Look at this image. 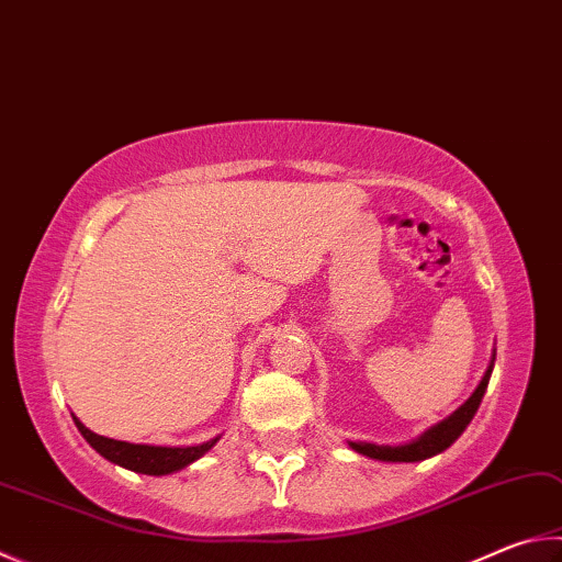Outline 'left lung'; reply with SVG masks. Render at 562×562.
I'll use <instances>...</instances> for the list:
<instances>
[{
  "mask_svg": "<svg viewBox=\"0 0 562 562\" xmlns=\"http://www.w3.org/2000/svg\"><path fill=\"white\" fill-rule=\"evenodd\" d=\"M492 371H494V361L488 363L482 383H479L476 391L469 395V401L464 405H459L457 411L450 417H445L442 423H437L430 427V430H425L417 440L395 445V447L373 445V442H349V447L353 452L371 459H381V462H423V459H430L435 454L445 452L447 447H450L457 437L467 430V425L472 423L474 413L479 411V403H482V397L486 393L488 379H492Z\"/></svg>",
  "mask_w": 562,
  "mask_h": 562,
  "instance_id": "left-lung-1",
  "label": "left lung"
}]
</instances>
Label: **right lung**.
<instances>
[{"label":"right lung","mask_w":562,"mask_h":562,"mask_svg":"<svg viewBox=\"0 0 562 562\" xmlns=\"http://www.w3.org/2000/svg\"><path fill=\"white\" fill-rule=\"evenodd\" d=\"M74 423L80 430V435L86 437V442L93 447V450L110 459L112 464H120L130 469V472L137 474H149V476H161V474H171L179 472V469L189 467L191 462H196L199 457L206 454L213 445L218 442V437H213L209 442L193 445V447H157V445H132V442H122V440H110V437L95 435L93 430L78 420L74 415Z\"/></svg>","instance_id":"right-lung-1"}]
</instances>
